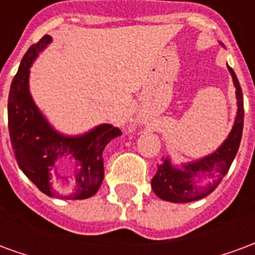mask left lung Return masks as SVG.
<instances>
[{
	"label": "left lung",
	"instance_id": "8db88e82",
	"mask_svg": "<svg viewBox=\"0 0 255 255\" xmlns=\"http://www.w3.org/2000/svg\"><path fill=\"white\" fill-rule=\"evenodd\" d=\"M228 69L234 79L236 98H238V116L230 136L213 154L208 155L194 164H188L184 166V169L173 168L169 161L162 158L157 173L151 179V188L161 199L169 202H191L201 199L213 191L223 180V177L227 175V172L230 171L231 164L235 158L241 144L245 109H243V94H242L239 80L236 78L234 69L231 67H228ZM202 174L212 177L214 182L209 183L208 188L199 189L195 186V182L196 177Z\"/></svg>",
	"mask_w": 255,
	"mask_h": 255
}]
</instances>
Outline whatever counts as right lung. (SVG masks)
<instances>
[{
    "mask_svg": "<svg viewBox=\"0 0 255 255\" xmlns=\"http://www.w3.org/2000/svg\"><path fill=\"white\" fill-rule=\"evenodd\" d=\"M52 41L42 36L31 45L14 75L8 100V128L17 165L25 176L49 197L63 199H86L94 195L104 180L102 151L122 131L102 124L78 138H65L50 128L34 104L28 91V73L38 53ZM69 160L74 168V190L61 196L52 190L54 168L58 162Z\"/></svg>",
    "mask_w": 255,
    "mask_h": 255,
    "instance_id": "add662e5",
    "label": "right lung"
}]
</instances>
